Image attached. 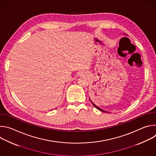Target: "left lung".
Returning a JSON list of instances; mask_svg holds the SVG:
<instances>
[{"instance_id": "left-lung-1", "label": "left lung", "mask_w": 156, "mask_h": 156, "mask_svg": "<svg viewBox=\"0 0 156 156\" xmlns=\"http://www.w3.org/2000/svg\"><path fill=\"white\" fill-rule=\"evenodd\" d=\"M90 101H91V103H92V104H93V105H94V107H96V108H97V109H98V110H101V111H102V112H107V113H109V112H107V111H105V110H102V108H99V107H98V106H97V105H95V104H94V103H93V101H91V99H90Z\"/></svg>"}]
</instances>
